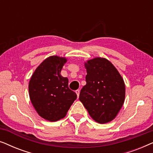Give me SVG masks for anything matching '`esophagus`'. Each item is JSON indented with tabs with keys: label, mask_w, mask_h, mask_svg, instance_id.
<instances>
[{
	"label": "esophagus",
	"mask_w": 153,
	"mask_h": 153,
	"mask_svg": "<svg viewBox=\"0 0 153 153\" xmlns=\"http://www.w3.org/2000/svg\"><path fill=\"white\" fill-rule=\"evenodd\" d=\"M76 95H77V97H79V93H80V91H79V90H76Z\"/></svg>",
	"instance_id": "obj_1"
}]
</instances>
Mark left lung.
Instances as JSON below:
<instances>
[{"label":"left lung","mask_w":153,"mask_h":153,"mask_svg":"<svg viewBox=\"0 0 153 153\" xmlns=\"http://www.w3.org/2000/svg\"><path fill=\"white\" fill-rule=\"evenodd\" d=\"M86 85L81 90L79 100L96 122L104 124L116 118L125 101V85L118 71L103 58L85 63Z\"/></svg>","instance_id":"left-lung-1"}]
</instances>
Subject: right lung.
<instances>
[{
  "label": "right lung",
  "mask_w": 153,
  "mask_h": 153,
  "mask_svg": "<svg viewBox=\"0 0 153 153\" xmlns=\"http://www.w3.org/2000/svg\"><path fill=\"white\" fill-rule=\"evenodd\" d=\"M67 61L57 56L45 59L31 76L28 91L30 101L42 118L55 122L63 118L76 94L68 87V79L60 72Z\"/></svg>",
  "instance_id": "1"
}]
</instances>
